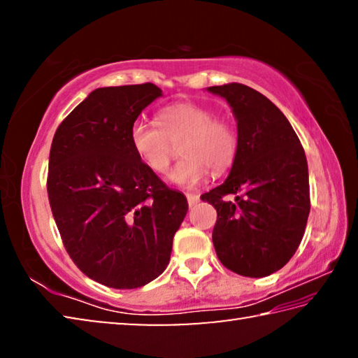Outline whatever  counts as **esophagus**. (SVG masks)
Segmentation results:
<instances>
[{
  "label": "esophagus",
  "instance_id": "obj_1",
  "mask_svg": "<svg viewBox=\"0 0 358 358\" xmlns=\"http://www.w3.org/2000/svg\"><path fill=\"white\" fill-rule=\"evenodd\" d=\"M186 199H187V203H189V207H194V205L199 202V196H197V194H194V192H187Z\"/></svg>",
  "mask_w": 358,
  "mask_h": 358
}]
</instances>
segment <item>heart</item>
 <instances>
[{
  "instance_id": "obj_1",
  "label": "heart",
  "mask_w": 358,
  "mask_h": 358,
  "mask_svg": "<svg viewBox=\"0 0 358 358\" xmlns=\"http://www.w3.org/2000/svg\"><path fill=\"white\" fill-rule=\"evenodd\" d=\"M159 128L134 121L129 142L136 156L156 175H164L177 156L185 157L171 173L175 185L191 187L207 177L210 169L224 172L232 164L238 150L234 124L217 118L213 108L197 102H178L161 108L156 115Z\"/></svg>"
}]
</instances>
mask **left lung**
<instances>
[{
    "mask_svg": "<svg viewBox=\"0 0 358 358\" xmlns=\"http://www.w3.org/2000/svg\"><path fill=\"white\" fill-rule=\"evenodd\" d=\"M232 107L238 150L222 185L201 196L217 220L213 245L234 273L262 278L294 256L310 215V178L301 143L284 113L241 83L210 87Z\"/></svg>",
    "mask_w": 358,
    "mask_h": 358,
    "instance_id": "1",
    "label": "left lung"
}]
</instances>
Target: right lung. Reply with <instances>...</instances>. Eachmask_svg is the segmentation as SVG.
I'll return each mask as SVG.
<instances>
[{"label":"right lung","mask_w":358,"mask_h":358,"mask_svg":"<svg viewBox=\"0 0 358 358\" xmlns=\"http://www.w3.org/2000/svg\"><path fill=\"white\" fill-rule=\"evenodd\" d=\"M162 96L153 83L98 88L53 136L48 202L82 273L113 289L142 287L171 260L187 201L143 166L129 128Z\"/></svg>","instance_id":"obj_1"}]
</instances>
